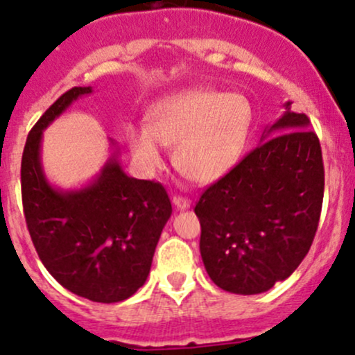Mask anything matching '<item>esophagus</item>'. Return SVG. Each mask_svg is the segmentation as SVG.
Returning <instances> with one entry per match:
<instances>
[{
  "label": "esophagus",
  "mask_w": 355,
  "mask_h": 355,
  "mask_svg": "<svg viewBox=\"0 0 355 355\" xmlns=\"http://www.w3.org/2000/svg\"><path fill=\"white\" fill-rule=\"evenodd\" d=\"M173 205L176 206L179 211H182V209H188L189 208L191 201H189L188 198H184V196H174L173 198Z\"/></svg>",
  "instance_id": "obj_1"
}]
</instances>
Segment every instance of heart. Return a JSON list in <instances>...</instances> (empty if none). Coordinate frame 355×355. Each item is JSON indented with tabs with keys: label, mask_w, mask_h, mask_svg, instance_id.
<instances>
[{
	"label": "heart",
	"mask_w": 355,
	"mask_h": 355,
	"mask_svg": "<svg viewBox=\"0 0 355 355\" xmlns=\"http://www.w3.org/2000/svg\"><path fill=\"white\" fill-rule=\"evenodd\" d=\"M252 129L253 105L245 95L191 89L157 102L147 127L129 129L127 141L146 171L164 162L159 144L174 146L179 173L199 184H213L240 162Z\"/></svg>",
	"instance_id": "b5f03b06"
}]
</instances>
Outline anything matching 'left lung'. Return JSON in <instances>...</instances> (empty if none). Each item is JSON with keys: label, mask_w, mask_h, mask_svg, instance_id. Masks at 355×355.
Masks as SVG:
<instances>
[{"label": "left lung", "mask_w": 355, "mask_h": 355, "mask_svg": "<svg viewBox=\"0 0 355 355\" xmlns=\"http://www.w3.org/2000/svg\"><path fill=\"white\" fill-rule=\"evenodd\" d=\"M261 144L211 184L194 213L202 263L220 288L257 295L297 270L312 246L324 199L320 142L305 114L290 110Z\"/></svg>", "instance_id": "left-lung-1"}]
</instances>
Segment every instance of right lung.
Listing matches in <instances>:
<instances>
[{"label":"right lung","instance_id":"1","mask_svg":"<svg viewBox=\"0 0 355 355\" xmlns=\"http://www.w3.org/2000/svg\"><path fill=\"white\" fill-rule=\"evenodd\" d=\"M92 87H73L30 130L21 157L23 211L40 260L60 285L101 304L146 284L173 206L162 184L129 178L117 150L80 189L53 188L43 173V130Z\"/></svg>","mask_w":355,"mask_h":355}]
</instances>
